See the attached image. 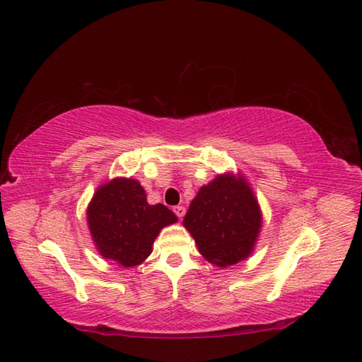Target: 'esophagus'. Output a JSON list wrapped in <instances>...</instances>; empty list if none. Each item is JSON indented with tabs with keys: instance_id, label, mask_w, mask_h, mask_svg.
Wrapping results in <instances>:
<instances>
[{
	"instance_id": "esophagus-1",
	"label": "esophagus",
	"mask_w": 362,
	"mask_h": 362,
	"mask_svg": "<svg viewBox=\"0 0 362 362\" xmlns=\"http://www.w3.org/2000/svg\"><path fill=\"white\" fill-rule=\"evenodd\" d=\"M173 213L177 214L180 218H182V217H184V214H185V208H184V206H181V205H178V206H173Z\"/></svg>"
}]
</instances>
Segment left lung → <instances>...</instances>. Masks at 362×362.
I'll return each mask as SVG.
<instances>
[{"mask_svg":"<svg viewBox=\"0 0 362 362\" xmlns=\"http://www.w3.org/2000/svg\"><path fill=\"white\" fill-rule=\"evenodd\" d=\"M201 255L217 267L246 259L257 245L262 213L242 173H222L199 189L182 221Z\"/></svg>","mask_w":362,"mask_h":362,"instance_id":"8db88e82","label":"left lung"}]
</instances>
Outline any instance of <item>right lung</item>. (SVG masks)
I'll return each mask as SVG.
<instances>
[{
	"label": "right lung",
	"mask_w": 362,
	"mask_h": 362,
	"mask_svg": "<svg viewBox=\"0 0 362 362\" xmlns=\"http://www.w3.org/2000/svg\"><path fill=\"white\" fill-rule=\"evenodd\" d=\"M86 214L96 250L125 269L141 264L161 229L178 222L166 205L148 204L137 180L119 177L96 189Z\"/></svg>",
	"instance_id": "right-lung-1"
}]
</instances>
